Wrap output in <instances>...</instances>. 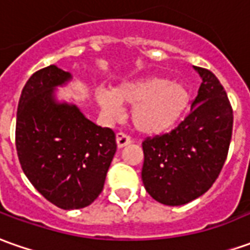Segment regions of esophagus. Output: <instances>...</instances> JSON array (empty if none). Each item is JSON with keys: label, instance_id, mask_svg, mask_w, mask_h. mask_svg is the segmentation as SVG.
Segmentation results:
<instances>
[{"label": "esophagus", "instance_id": "obj_1", "mask_svg": "<svg viewBox=\"0 0 250 250\" xmlns=\"http://www.w3.org/2000/svg\"><path fill=\"white\" fill-rule=\"evenodd\" d=\"M132 142V139L125 135V132H118L116 134V144H118V147H125L127 145H130Z\"/></svg>", "mask_w": 250, "mask_h": 250}]
</instances>
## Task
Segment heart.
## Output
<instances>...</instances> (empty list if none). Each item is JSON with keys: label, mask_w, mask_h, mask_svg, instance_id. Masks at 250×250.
Wrapping results in <instances>:
<instances>
[{"label": "heart", "mask_w": 250, "mask_h": 250, "mask_svg": "<svg viewBox=\"0 0 250 250\" xmlns=\"http://www.w3.org/2000/svg\"><path fill=\"white\" fill-rule=\"evenodd\" d=\"M96 101L109 119L120 116V105H134L132 125L138 131L154 135L168 131L181 120L189 106L190 93L182 83L149 76L122 83L112 91L97 89Z\"/></svg>", "instance_id": "heart-1"}]
</instances>
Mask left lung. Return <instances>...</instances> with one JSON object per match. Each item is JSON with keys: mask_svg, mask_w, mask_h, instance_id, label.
I'll return each mask as SVG.
<instances>
[{"mask_svg": "<svg viewBox=\"0 0 250 250\" xmlns=\"http://www.w3.org/2000/svg\"><path fill=\"white\" fill-rule=\"evenodd\" d=\"M203 83L191 111L178 127L142 142V182L156 201L183 205L210 189L227 159L232 108L219 79L194 67Z\"/></svg>", "mask_w": 250, "mask_h": 250, "instance_id": "8db88e82", "label": "left lung"}]
</instances>
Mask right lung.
<instances>
[{"mask_svg":"<svg viewBox=\"0 0 250 250\" xmlns=\"http://www.w3.org/2000/svg\"><path fill=\"white\" fill-rule=\"evenodd\" d=\"M71 74L49 65L23 87L16 116V150L23 172L61 209L84 208L100 196L116 152V135L94 125L76 105L56 103L53 89Z\"/></svg>","mask_w":250,"mask_h":250,"instance_id":"obj_1","label":"right lung"}]
</instances>
